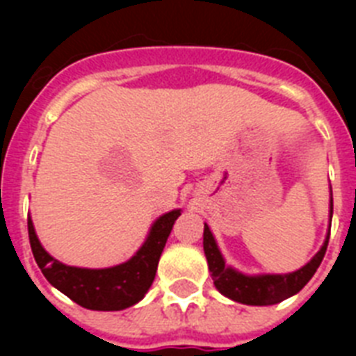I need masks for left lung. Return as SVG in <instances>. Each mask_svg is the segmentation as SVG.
Here are the masks:
<instances>
[{
  "instance_id": "left-lung-1",
  "label": "left lung",
  "mask_w": 356,
  "mask_h": 356,
  "mask_svg": "<svg viewBox=\"0 0 356 356\" xmlns=\"http://www.w3.org/2000/svg\"><path fill=\"white\" fill-rule=\"evenodd\" d=\"M330 213H333V200L330 201ZM328 241L330 234L316 257L307 266L301 267L300 271L289 273V275L246 276L225 266V260L217 250V244L209 226L205 225V232H203V250H205L207 262H209V269L212 273L213 285L217 291L237 303L257 305V307L276 305L298 294L308 284V280L312 278L317 267L325 259Z\"/></svg>"
}]
</instances>
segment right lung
Masks as SVG:
<instances>
[{
	"instance_id": "1",
	"label": "right lung",
	"mask_w": 356,
	"mask_h": 356,
	"mask_svg": "<svg viewBox=\"0 0 356 356\" xmlns=\"http://www.w3.org/2000/svg\"><path fill=\"white\" fill-rule=\"evenodd\" d=\"M178 216H181L180 210L163 213L151 226L149 237L135 253V257L121 266L108 267V269H81V267L64 266L55 260L40 246L30 217H28V237H30L33 259L53 287L89 310H105V312L124 310L131 305L139 303L153 284L160 254Z\"/></svg>"
}]
</instances>
